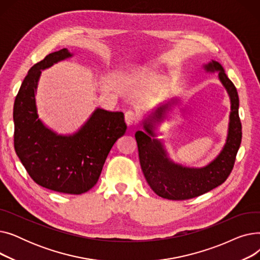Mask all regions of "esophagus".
Wrapping results in <instances>:
<instances>
[{
    "label": "esophagus",
    "instance_id": "34e87169",
    "mask_svg": "<svg viewBox=\"0 0 260 260\" xmlns=\"http://www.w3.org/2000/svg\"><path fill=\"white\" fill-rule=\"evenodd\" d=\"M137 121H138V117L134 111H127L125 113V122L127 125H134L137 123Z\"/></svg>",
    "mask_w": 260,
    "mask_h": 260
}]
</instances>
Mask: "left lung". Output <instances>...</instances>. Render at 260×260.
Segmentation results:
<instances>
[{
	"instance_id": "1",
	"label": "left lung",
	"mask_w": 260,
	"mask_h": 260,
	"mask_svg": "<svg viewBox=\"0 0 260 260\" xmlns=\"http://www.w3.org/2000/svg\"><path fill=\"white\" fill-rule=\"evenodd\" d=\"M206 70L208 72H219V79L226 88L232 103L226 143L222 152L212 163L202 169H188L174 165L168 159L160 141L152 139L149 136H153L151 123L144 124V128L148 134L138 131L135 135L138 144L140 166L145 179L154 192L162 198L186 200L206 194L222 184L234 168L242 138L238 113V92L219 63L213 61L206 65ZM166 107L158 108L157 118L161 117Z\"/></svg>"
}]
</instances>
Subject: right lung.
Instances as JSON below:
<instances>
[{
    "label": "right lung",
    "mask_w": 260,
    "mask_h": 260,
    "mask_svg": "<svg viewBox=\"0 0 260 260\" xmlns=\"http://www.w3.org/2000/svg\"><path fill=\"white\" fill-rule=\"evenodd\" d=\"M66 48L35 64L26 75L13 105V144L25 170L39 185L54 192L80 195L97 183L115 142L125 134L121 112L98 108L74 136H58L38 119L35 92L41 70L71 57Z\"/></svg>",
    "instance_id": "add662e5"
}]
</instances>
